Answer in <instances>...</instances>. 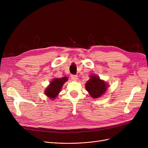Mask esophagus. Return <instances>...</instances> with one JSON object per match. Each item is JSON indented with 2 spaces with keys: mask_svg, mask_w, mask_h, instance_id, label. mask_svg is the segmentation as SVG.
<instances>
[{
  "mask_svg": "<svg viewBox=\"0 0 148 148\" xmlns=\"http://www.w3.org/2000/svg\"><path fill=\"white\" fill-rule=\"evenodd\" d=\"M71 78L72 80H74V81H76V80H77V79H78V78H77V75H74V74H72L71 75Z\"/></svg>",
  "mask_w": 148,
  "mask_h": 148,
  "instance_id": "1",
  "label": "esophagus"
}]
</instances>
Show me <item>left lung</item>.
Returning <instances> with one entry per match:
<instances>
[{
	"label": "left lung",
	"instance_id": "1",
	"mask_svg": "<svg viewBox=\"0 0 148 148\" xmlns=\"http://www.w3.org/2000/svg\"><path fill=\"white\" fill-rule=\"evenodd\" d=\"M86 88L90 96L97 98L104 94L107 89L106 83L95 75H90V79L86 83Z\"/></svg>",
	"mask_w": 148,
	"mask_h": 148
}]
</instances>
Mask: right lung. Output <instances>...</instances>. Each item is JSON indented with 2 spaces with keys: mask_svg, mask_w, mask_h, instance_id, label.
<instances>
[{
  "mask_svg": "<svg viewBox=\"0 0 148 148\" xmlns=\"http://www.w3.org/2000/svg\"><path fill=\"white\" fill-rule=\"evenodd\" d=\"M68 80L66 77H64L62 79H54L49 85V86L46 89L45 94V95L50 97V98H55L59 93L60 92L61 88L66 81Z\"/></svg>",
  "mask_w": 148,
  "mask_h": 148,
  "instance_id": "1",
  "label": "right lung"
}]
</instances>
